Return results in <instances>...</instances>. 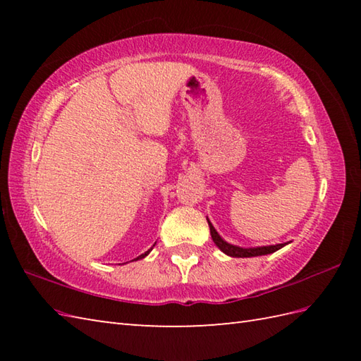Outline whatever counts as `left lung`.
Masks as SVG:
<instances>
[{
  "instance_id": "8db88e82",
  "label": "left lung",
  "mask_w": 361,
  "mask_h": 361,
  "mask_svg": "<svg viewBox=\"0 0 361 361\" xmlns=\"http://www.w3.org/2000/svg\"><path fill=\"white\" fill-rule=\"evenodd\" d=\"M209 225V231L214 243L217 245L220 251H224L226 256L231 257H256V256H265V255H271V252L281 250L282 247H286L287 243H278V245H267V247H252V248H243V247H237V245L228 243L226 240L221 239V235L217 233V229L212 226L209 219L206 217Z\"/></svg>"
}]
</instances>
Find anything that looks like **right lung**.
<instances>
[{"mask_svg": "<svg viewBox=\"0 0 361 361\" xmlns=\"http://www.w3.org/2000/svg\"><path fill=\"white\" fill-rule=\"evenodd\" d=\"M153 247H155V245H153ZM150 251H152V248H150L149 251H145V252H144V255H141V256H137V257H136V259H133V260H140V259H144L145 256H147V255H149V252H150Z\"/></svg>", "mask_w": 361, "mask_h": 361, "instance_id": "1", "label": "right lung"}]
</instances>
